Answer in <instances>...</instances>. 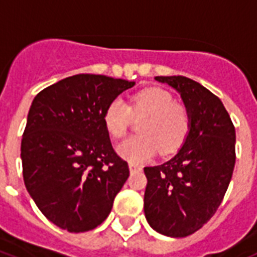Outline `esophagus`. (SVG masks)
<instances>
[{"mask_svg": "<svg viewBox=\"0 0 257 257\" xmlns=\"http://www.w3.org/2000/svg\"><path fill=\"white\" fill-rule=\"evenodd\" d=\"M129 169H131V172H139L141 171V165L135 164V163H129Z\"/></svg>", "mask_w": 257, "mask_h": 257, "instance_id": "1", "label": "esophagus"}]
</instances>
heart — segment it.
<instances>
[{
	"label": "heart",
	"instance_id": "1",
	"mask_svg": "<svg viewBox=\"0 0 257 257\" xmlns=\"http://www.w3.org/2000/svg\"><path fill=\"white\" fill-rule=\"evenodd\" d=\"M133 117L143 118L139 124L140 135L117 147L118 155L133 163L148 160L159 149L163 155L176 152L191 131V113L187 106L175 102L171 93L161 88L136 93L129 105L121 98L110 101L104 112L105 129L114 139H121Z\"/></svg>",
	"mask_w": 257,
	"mask_h": 257
}]
</instances>
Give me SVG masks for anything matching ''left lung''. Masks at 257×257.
Wrapping results in <instances>:
<instances>
[{"label": "left lung", "mask_w": 257, "mask_h": 257, "mask_svg": "<svg viewBox=\"0 0 257 257\" xmlns=\"http://www.w3.org/2000/svg\"><path fill=\"white\" fill-rule=\"evenodd\" d=\"M180 93L191 113V131L175 157L145 167L144 212L161 235L185 237L215 215L235 168L236 132L217 96L184 76H157Z\"/></svg>", "instance_id": "obj_1"}]
</instances>
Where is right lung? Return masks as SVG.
<instances>
[{
	"label": "right lung",
	"mask_w": 257,
	"mask_h": 257,
	"mask_svg": "<svg viewBox=\"0 0 257 257\" xmlns=\"http://www.w3.org/2000/svg\"><path fill=\"white\" fill-rule=\"evenodd\" d=\"M133 85L76 74L34 97L22 135V175L38 209L57 227L90 231L112 211L129 167L110 144L104 112Z\"/></svg>",
	"instance_id": "obj_1"
}]
</instances>
